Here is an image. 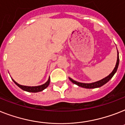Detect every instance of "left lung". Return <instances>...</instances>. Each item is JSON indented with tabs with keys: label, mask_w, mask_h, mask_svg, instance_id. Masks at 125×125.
<instances>
[{
	"label": "left lung",
	"mask_w": 125,
	"mask_h": 125,
	"mask_svg": "<svg viewBox=\"0 0 125 125\" xmlns=\"http://www.w3.org/2000/svg\"><path fill=\"white\" fill-rule=\"evenodd\" d=\"M119 52L117 51V62H116V65H115V68L114 69L113 71L110 73V74L108 75V76H106L105 78L102 79V80H99L98 82H94V83H80V82H76L74 80H73V79L70 78L69 80L73 82V83L76 84L77 85H78L79 87H83V88H86V89H94V88H97V87H100L101 86H103V85H105V83H106L107 82L112 78L113 76L114 75L116 71H117V68H118L119 65Z\"/></svg>",
	"instance_id": "obj_1"
}]
</instances>
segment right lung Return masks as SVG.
Segmentation results:
<instances>
[{
  "instance_id": "1",
  "label": "right lung",
  "mask_w": 125,
  "mask_h": 125,
  "mask_svg": "<svg viewBox=\"0 0 125 125\" xmlns=\"http://www.w3.org/2000/svg\"><path fill=\"white\" fill-rule=\"evenodd\" d=\"M13 81L15 82V83L17 85V86H19L20 89H22V90L24 91H27V92H40V91H42L43 89H45V88L48 87V85H49V83H50V78H49L48 81L42 85L39 86H36V87H28V86H24L21 85H19V83H17V82H15L14 80H13Z\"/></svg>"
}]
</instances>
